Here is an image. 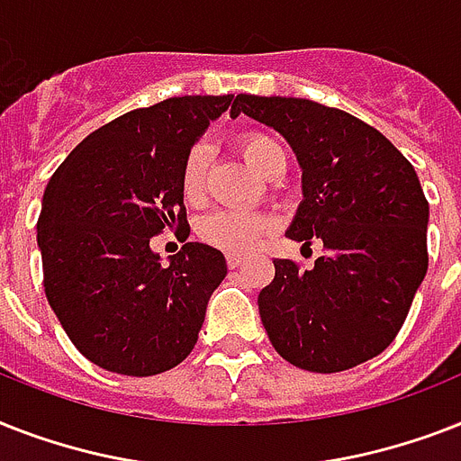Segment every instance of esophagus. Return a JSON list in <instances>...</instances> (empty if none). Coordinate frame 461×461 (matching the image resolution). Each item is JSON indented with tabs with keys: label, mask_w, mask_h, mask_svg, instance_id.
<instances>
[{
	"label": "esophagus",
	"mask_w": 461,
	"mask_h": 461,
	"mask_svg": "<svg viewBox=\"0 0 461 461\" xmlns=\"http://www.w3.org/2000/svg\"><path fill=\"white\" fill-rule=\"evenodd\" d=\"M241 260H244V258H241V256H234V253H230V256H227V266H230L231 270H234V267L241 266Z\"/></svg>",
	"instance_id": "esophagus-1"
}]
</instances>
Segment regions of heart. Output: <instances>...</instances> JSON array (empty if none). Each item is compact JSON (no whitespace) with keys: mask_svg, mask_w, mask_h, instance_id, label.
<instances>
[{"mask_svg":"<svg viewBox=\"0 0 461 461\" xmlns=\"http://www.w3.org/2000/svg\"><path fill=\"white\" fill-rule=\"evenodd\" d=\"M239 150H241L246 162L260 174H267L275 165L285 162V150L267 133H244L239 139ZM208 165V143H195V146H191V150L184 158V165H181V191H184L186 201L194 203L203 195ZM270 230H273V222L266 215L234 208L212 210L198 224V234H201L205 244L215 246L220 251L234 253V256L253 251Z\"/></svg>","mask_w":461,"mask_h":461,"instance_id":"1","label":"heart"}]
</instances>
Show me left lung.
Instances as JSON below:
<instances>
[{"mask_svg":"<svg viewBox=\"0 0 461 461\" xmlns=\"http://www.w3.org/2000/svg\"><path fill=\"white\" fill-rule=\"evenodd\" d=\"M280 131L302 165L287 237L322 244L311 270L277 258L258 311L275 351L339 373L387 349L429 270V201L414 167L361 119L303 97L237 95L231 117Z\"/></svg>","mask_w":461,"mask_h":461,"instance_id":"left-lung-1","label":"left lung"}]
</instances>
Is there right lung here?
Masks as SVG:
<instances>
[{
  "label": "right lung",
  "instance_id": "obj_1",
  "mask_svg": "<svg viewBox=\"0 0 461 461\" xmlns=\"http://www.w3.org/2000/svg\"><path fill=\"white\" fill-rule=\"evenodd\" d=\"M234 95L169 97L100 126L42 195V285L83 357L122 375H158L191 354L227 275L217 249L187 241L162 267L149 239H188L181 165Z\"/></svg>",
  "mask_w": 461,
  "mask_h": 461
}]
</instances>
